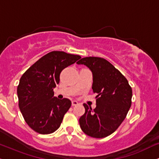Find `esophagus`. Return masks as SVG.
<instances>
[{
	"label": "esophagus",
	"mask_w": 159,
	"mask_h": 159,
	"mask_svg": "<svg viewBox=\"0 0 159 159\" xmlns=\"http://www.w3.org/2000/svg\"><path fill=\"white\" fill-rule=\"evenodd\" d=\"M78 104H79V103H78L77 102L75 101V100H73V101L71 102V105H72V106H76V105H77Z\"/></svg>",
	"instance_id": "1"
}]
</instances>
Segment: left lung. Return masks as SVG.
<instances>
[{
	"label": "left lung",
	"instance_id": "obj_1",
	"mask_svg": "<svg viewBox=\"0 0 159 159\" xmlns=\"http://www.w3.org/2000/svg\"><path fill=\"white\" fill-rule=\"evenodd\" d=\"M85 65L93 74L97 107L83 104L85 112L80 118L82 130L93 138H105L121 124L131 106L132 89L126 78L111 62L101 57H84L76 62Z\"/></svg>",
	"mask_w": 159,
	"mask_h": 159
}]
</instances>
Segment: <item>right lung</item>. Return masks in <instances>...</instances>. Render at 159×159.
<instances>
[{
    "instance_id": "obj_1",
    "label": "right lung",
    "mask_w": 159,
    "mask_h": 159,
    "mask_svg": "<svg viewBox=\"0 0 159 159\" xmlns=\"http://www.w3.org/2000/svg\"><path fill=\"white\" fill-rule=\"evenodd\" d=\"M81 58L80 55L54 51L42 57L20 80L17 93L19 108L25 122L40 134H50L60 127L71 102L54 97L64 68Z\"/></svg>"
}]
</instances>
